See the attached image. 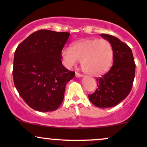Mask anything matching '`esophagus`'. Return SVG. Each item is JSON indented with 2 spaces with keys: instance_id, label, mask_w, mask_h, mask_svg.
I'll return each instance as SVG.
<instances>
[{
  "instance_id": "34e87169",
  "label": "esophagus",
  "mask_w": 147,
  "mask_h": 147,
  "mask_svg": "<svg viewBox=\"0 0 147 147\" xmlns=\"http://www.w3.org/2000/svg\"><path fill=\"white\" fill-rule=\"evenodd\" d=\"M83 76H84V75H81V74L78 73V72H76V73H75V77L76 78H82Z\"/></svg>"
}]
</instances>
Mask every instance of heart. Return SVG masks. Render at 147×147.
Returning a JSON list of instances; mask_svg holds the SVG:
<instances>
[{
  "mask_svg": "<svg viewBox=\"0 0 147 147\" xmlns=\"http://www.w3.org/2000/svg\"><path fill=\"white\" fill-rule=\"evenodd\" d=\"M113 48L105 39H88L76 43L61 52L65 66L72 68L81 61L84 72L91 76L103 75L113 61Z\"/></svg>",
  "mask_w": 147,
  "mask_h": 147,
  "instance_id": "1",
  "label": "heart"
}]
</instances>
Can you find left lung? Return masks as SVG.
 Masks as SVG:
<instances>
[{"label": "left lung", "mask_w": 147, "mask_h": 147, "mask_svg": "<svg viewBox=\"0 0 147 147\" xmlns=\"http://www.w3.org/2000/svg\"><path fill=\"white\" fill-rule=\"evenodd\" d=\"M100 36L112 44L113 65L104 76L96 78L98 87L88 97L93 105L104 109L118 105L129 94L135 78V64L128 45L112 35L100 34Z\"/></svg>", "instance_id": "1"}]
</instances>
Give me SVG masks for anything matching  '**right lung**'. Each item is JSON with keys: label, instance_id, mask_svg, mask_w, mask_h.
<instances>
[{"label": "right lung", "instance_id": "right-lung-1", "mask_svg": "<svg viewBox=\"0 0 147 147\" xmlns=\"http://www.w3.org/2000/svg\"><path fill=\"white\" fill-rule=\"evenodd\" d=\"M70 33L41 29L17 47L13 80L19 95L39 112H52L61 106L67 83L75 77L62 64L61 51Z\"/></svg>", "mask_w": 147, "mask_h": 147}]
</instances>
